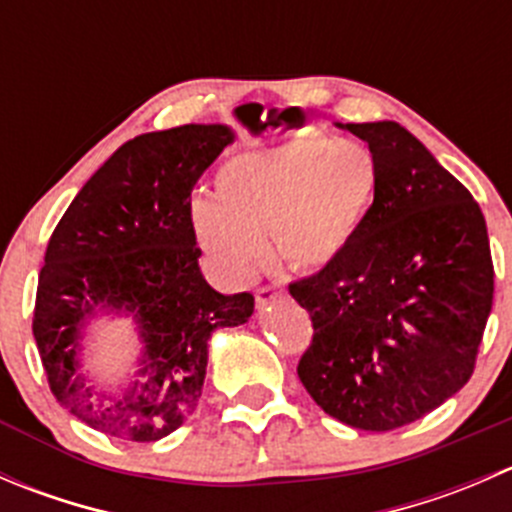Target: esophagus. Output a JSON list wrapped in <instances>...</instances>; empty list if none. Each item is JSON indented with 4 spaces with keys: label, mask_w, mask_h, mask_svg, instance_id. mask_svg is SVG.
<instances>
[{
    "label": "esophagus",
    "mask_w": 512,
    "mask_h": 512,
    "mask_svg": "<svg viewBox=\"0 0 512 512\" xmlns=\"http://www.w3.org/2000/svg\"><path fill=\"white\" fill-rule=\"evenodd\" d=\"M277 297H282V287L280 285H262V287L255 289L257 307H265V304L275 302Z\"/></svg>",
    "instance_id": "1"
}]
</instances>
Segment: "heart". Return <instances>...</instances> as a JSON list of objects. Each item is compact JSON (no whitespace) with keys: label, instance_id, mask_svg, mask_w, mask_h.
Returning a JSON list of instances; mask_svg holds the SVG:
<instances>
[{"label":"heart","instance_id":"obj_1","mask_svg":"<svg viewBox=\"0 0 512 512\" xmlns=\"http://www.w3.org/2000/svg\"><path fill=\"white\" fill-rule=\"evenodd\" d=\"M376 193V163L354 141L294 138L240 153L215 175V195L193 203L203 250L237 282L267 260L265 235L294 270H319L349 250Z\"/></svg>","mask_w":512,"mask_h":512}]
</instances>
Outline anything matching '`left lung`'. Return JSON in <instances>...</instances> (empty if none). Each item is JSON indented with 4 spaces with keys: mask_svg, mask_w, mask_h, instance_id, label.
<instances>
[{
    "mask_svg": "<svg viewBox=\"0 0 512 512\" xmlns=\"http://www.w3.org/2000/svg\"><path fill=\"white\" fill-rule=\"evenodd\" d=\"M344 128L369 143L376 193L349 250L289 285L314 329L297 374L324 414L394 431L471 379L495 272L478 203L418 138L394 121Z\"/></svg>",
    "mask_w": 512,
    "mask_h": 512,
    "instance_id": "left-lung-1",
    "label": "left lung"
}]
</instances>
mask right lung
Instances as JSON below:
<instances>
[{
	"label": "right lung",
	"mask_w": 512,
	"mask_h": 512,
	"mask_svg": "<svg viewBox=\"0 0 512 512\" xmlns=\"http://www.w3.org/2000/svg\"><path fill=\"white\" fill-rule=\"evenodd\" d=\"M232 131L170 128L123 143L54 227L36 285L32 332L51 394L111 438L151 443L198 406L215 329L250 319V292L220 294L198 267L190 193ZM98 311L133 313L147 344L132 384L94 390L78 369L80 332Z\"/></svg>",
	"instance_id": "1"
}]
</instances>
